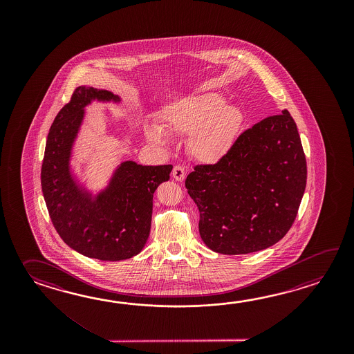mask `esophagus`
Wrapping results in <instances>:
<instances>
[{
    "label": "esophagus",
    "instance_id": "1",
    "mask_svg": "<svg viewBox=\"0 0 354 354\" xmlns=\"http://www.w3.org/2000/svg\"><path fill=\"white\" fill-rule=\"evenodd\" d=\"M172 176H174L176 180H185V176H186V171L182 166H174Z\"/></svg>",
    "mask_w": 354,
    "mask_h": 354
}]
</instances>
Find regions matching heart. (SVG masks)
<instances>
[{"label":"heart","mask_w":354,"mask_h":354,"mask_svg":"<svg viewBox=\"0 0 354 354\" xmlns=\"http://www.w3.org/2000/svg\"><path fill=\"white\" fill-rule=\"evenodd\" d=\"M243 121L241 109L225 102L218 93H201L180 98L166 106L158 125L145 127L147 139L166 143V134L187 136V149L192 157L215 163L232 148Z\"/></svg>","instance_id":"1"}]
</instances>
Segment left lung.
Masks as SVG:
<instances>
[{"mask_svg": "<svg viewBox=\"0 0 354 354\" xmlns=\"http://www.w3.org/2000/svg\"><path fill=\"white\" fill-rule=\"evenodd\" d=\"M306 158L287 110L243 131L215 165L186 178L200 211L203 243L221 254H248L281 241L294 224L306 187Z\"/></svg>", "mask_w": 354, "mask_h": 354, "instance_id": "obj_1", "label": "left lung"}]
</instances>
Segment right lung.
<instances>
[{"instance_id": "add662e5", "label": "right lung", "mask_w": 354, "mask_h": 354, "mask_svg": "<svg viewBox=\"0 0 354 354\" xmlns=\"http://www.w3.org/2000/svg\"><path fill=\"white\" fill-rule=\"evenodd\" d=\"M93 100L115 101L110 91L77 87L55 116L46 139L41 189L49 216L63 241L88 258L122 261L142 252L151 233L153 194L169 180L174 167L142 166L122 162L109 186L92 197L69 169L71 151Z\"/></svg>"}]
</instances>
